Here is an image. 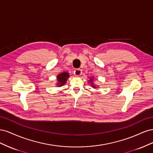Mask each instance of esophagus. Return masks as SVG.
<instances>
[{
  "mask_svg": "<svg viewBox=\"0 0 153 153\" xmlns=\"http://www.w3.org/2000/svg\"><path fill=\"white\" fill-rule=\"evenodd\" d=\"M74 74H75V76H79L81 75V74H82L81 69H75V70L74 71Z\"/></svg>",
  "mask_w": 153,
  "mask_h": 153,
  "instance_id": "esophagus-1",
  "label": "esophagus"
}]
</instances>
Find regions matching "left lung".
<instances>
[{
	"label": "left lung",
	"instance_id": "8db88e82",
	"mask_svg": "<svg viewBox=\"0 0 153 153\" xmlns=\"http://www.w3.org/2000/svg\"><path fill=\"white\" fill-rule=\"evenodd\" d=\"M91 80L92 81V78H91ZM92 87H94L95 88V86L94 85H92Z\"/></svg>",
	"mask_w": 153,
	"mask_h": 153
}]
</instances>
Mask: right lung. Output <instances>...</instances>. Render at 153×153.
<instances>
[{"label": "right lung", "instance_id": "right-lung-1", "mask_svg": "<svg viewBox=\"0 0 153 153\" xmlns=\"http://www.w3.org/2000/svg\"><path fill=\"white\" fill-rule=\"evenodd\" d=\"M69 76V73L66 72H64L59 74V75L57 76V80L59 82V87L62 86L65 84Z\"/></svg>", "mask_w": 153, "mask_h": 153}]
</instances>
